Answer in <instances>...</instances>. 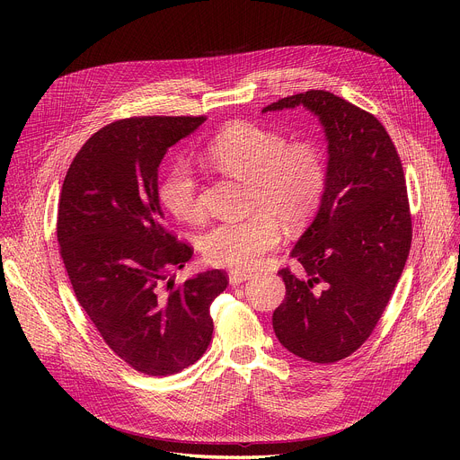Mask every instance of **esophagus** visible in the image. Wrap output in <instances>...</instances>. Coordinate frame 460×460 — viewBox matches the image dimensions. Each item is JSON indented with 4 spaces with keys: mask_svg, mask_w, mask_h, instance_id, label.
<instances>
[{
    "mask_svg": "<svg viewBox=\"0 0 460 460\" xmlns=\"http://www.w3.org/2000/svg\"><path fill=\"white\" fill-rule=\"evenodd\" d=\"M249 279H251L249 273H238V271L229 273V284H231V286H240V284H243V282L249 280Z\"/></svg>",
    "mask_w": 460,
    "mask_h": 460,
    "instance_id": "1",
    "label": "esophagus"
}]
</instances>
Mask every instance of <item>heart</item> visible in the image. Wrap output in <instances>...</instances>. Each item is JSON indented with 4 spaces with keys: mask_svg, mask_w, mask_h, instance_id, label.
Masks as SVG:
<instances>
[{
    "mask_svg": "<svg viewBox=\"0 0 460 460\" xmlns=\"http://www.w3.org/2000/svg\"><path fill=\"white\" fill-rule=\"evenodd\" d=\"M218 171L251 183V206L261 211L245 220H226L200 238L208 264L231 271H247L277 247L280 231L302 227L316 211L325 189V158L311 140H288L252 123H234L218 135L204 153ZM164 206L183 222L204 215L200 183L192 169L178 164L162 185Z\"/></svg>",
    "mask_w": 460,
    "mask_h": 460,
    "instance_id": "obj_1",
    "label": "heart"
}]
</instances>
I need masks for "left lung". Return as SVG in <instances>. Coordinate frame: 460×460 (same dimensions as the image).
I'll list each match as a JSON object with an SVG mask.
<instances>
[{"label": "left lung", "mask_w": 460, "mask_h": 460, "mask_svg": "<svg viewBox=\"0 0 460 460\" xmlns=\"http://www.w3.org/2000/svg\"><path fill=\"white\" fill-rule=\"evenodd\" d=\"M305 107L323 127L325 189L295 243L302 266L279 275L286 298L273 330L293 355L330 364L357 351L375 330L411 247V217L401 158L382 123L327 91L282 98L261 112Z\"/></svg>", "instance_id": "8db88e82"}]
</instances>
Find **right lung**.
Instances as JSON below:
<instances>
[{"label": "right lung", "instance_id": "obj_1", "mask_svg": "<svg viewBox=\"0 0 460 460\" xmlns=\"http://www.w3.org/2000/svg\"><path fill=\"white\" fill-rule=\"evenodd\" d=\"M204 116H144L94 133L63 180L58 242L75 295L105 344L151 376L199 360L213 337L209 307L227 288L220 270L169 277L192 249L165 227L158 167Z\"/></svg>", "mask_w": 460, "mask_h": 460}]
</instances>
